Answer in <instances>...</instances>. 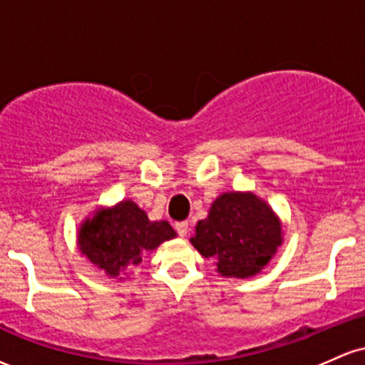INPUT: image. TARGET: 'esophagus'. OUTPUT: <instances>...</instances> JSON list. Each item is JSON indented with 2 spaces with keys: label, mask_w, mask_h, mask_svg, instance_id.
Masks as SVG:
<instances>
[{
  "label": "esophagus",
  "mask_w": 365,
  "mask_h": 365,
  "mask_svg": "<svg viewBox=\"0 0 365 365\" xmlns=\"http://www.w3.org/2000/svg\"><path fill=\"white\" fill-rule=\"evenodd\" d=\"M175 228H176V232H178L180 237H185L187 232H189V222H178V223H175Z\"/></svg>",
  "instance_id": "1"
}]
</instances>
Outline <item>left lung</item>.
Returning a JSON list of instances; mask_svg holds the SVG:
<instances>
[{
  "instance_id": "left-lung-1",
  "label": "left lung",
  "mask_w": 365,
  "mask_h": 365,
  "mask_svg": "<svg viewBox=\"0 0 365 365\" xmlns=\"http://www.w3.org/2000/svg\"><path fill=\"white\" fill-rule=\"evenodd\" d=\"M192 246L204 258H213L225 277H251L270 262L282 242L274 211L253 194L220 195L206 220L195 227Z\"/></svg>"
}]
</instances>
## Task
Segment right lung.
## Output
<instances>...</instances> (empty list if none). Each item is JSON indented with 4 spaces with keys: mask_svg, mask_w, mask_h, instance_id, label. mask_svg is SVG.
I'll return each mask as SVG.
<instances>
[{
    "mask_svg": "<svg viewBox=\"0 0 365 365\" xmlns=\"http://www.w3.org/2000/svg\"><path fill=\"white\" fill-rule=\"evenodd\" d=\"M168 222H150L135 202L123 201L98 211L79 228V251L93 265L118 277L126 267L138 265L142 256L175 237Z\"/></svg>",
    "mask_w": 365,
    "mask_h": 365,
    "instance_id": "add662e5",
    "label": "right lung"
}]
</instances>
